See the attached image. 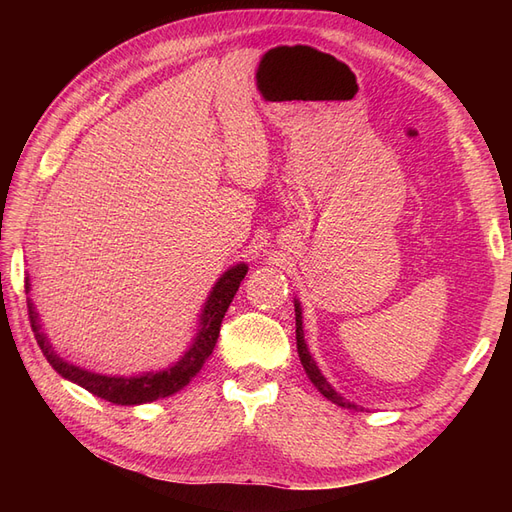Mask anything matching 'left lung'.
<instances>
[{
    "label": "left lung",
    "mask_w": 512,
    "mask_h": 512,
    "mask_svg": "<svg viewBox=\"0 0 512 512\" xmlns=\"http://www.w3.org/2000/svg\"><path fill=\"white\" fill-rule=\"evenodd\" d=\"M294 318H297V350H299V359H301V365L305 369L307 378L312 380V384L316 386V389L327 397L329 401H333V404L342 406V408H348V410H356L354 404H350L348 399H344L342 395H339L333 386L327 382V378L322 376V371L318 369L314 356L309 354V348L305 344V333H303V309H301V303L299 299H294Z\"/></svg>",
    "instance_id": "left-lung-1"
}]
</instances>
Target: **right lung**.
<instances>
[{
	"instance_id": "1",
	"label": "right lung",
	"mask_w": 512,
	"mask_h": 512,
	"mask_svg": "<svg viewBox=\"0 0 512 512\" xmlns=\"http://www.w3.org/2000/svg\"><path fill=\"white\" fill-rule=\"evenodd\" d=\"M245 273H247V265L245 262H239V265L226 269L220 280L213 284L203 309H200L196 335L192 339V344L188 346V350L179 356V361L160 371H143V374L138 376L96 374V371H89L85 367L72 365L66 359H61V356L55 352L53 344L49 342V337H46V333L42 331V322L38 318L32 299H27L29 320H32V329L42 354L46 356V361L53 365V369L61 378L79 384L85 391L94 393L100 399L111 401V404H117V406L151 404V401L164 399L181 391L183 386H188L190 380L198 374L200 369H203L205 361L209 359L215 348V342H218L220 337V327H222L226 309L232 297L237 294ZM29 288H32V284H29V275H27L25 292H29Z\"/></svg>"
}]
</instances>
